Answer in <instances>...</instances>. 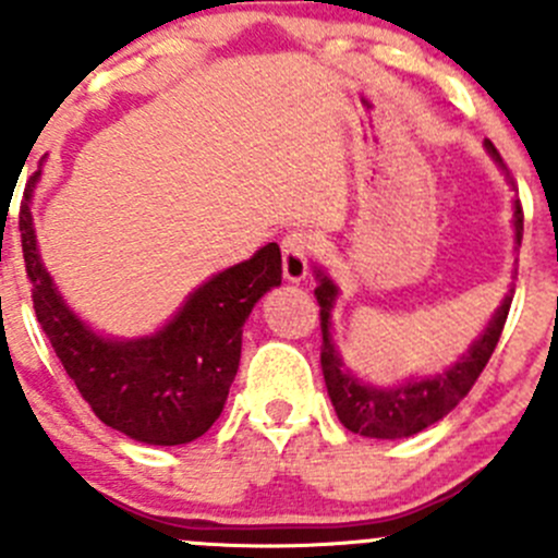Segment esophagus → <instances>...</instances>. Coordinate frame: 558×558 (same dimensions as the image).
I'll use <instances>...</instances> for the list:
<instances>
[{
    "instance_id": "34e87169",
    "label": "esophagus",
    "mask_w": 558,
    "mask_h": 558,
    "mask_svg": "<svg viewBox=\"0 0 558 558\" xmlns=\"http://www.w3.org/2000/svg\"><path fill=\"white\" fill-rule=\"evenodd\" d=\"M283 251V278L289 283H300L307 275V262H311L315 243L307 232H289L280 243Z\"/></svg>"
}]
</instances>
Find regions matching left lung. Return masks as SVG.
I'll return each mask as SVG.
<instances>
[{
  "instance_id": "1",
  "label": "left lung",
  "mask_w": 558,
  "mask_h": 558,
  "mask_svg": "<svg viewBox=\"0 0 558 558\" xmlns=\"http://www.w3.org/2000/svg\"><path fill=\"white\" fill-rule=\"evenodd\" d=\"M488 154L494 156L502 170H508L502 156L497 154L492 143H486ZM513 227H515V243L521 245L523 238V210L521 202H513ZM318 286H315V300L320 305V369H324L326 391H329L335 413L340 424L348 432L362 437H378V440H399V437H413L424 432L426 426L437 424L442 415H448L461 399L470 393L475 380L481 378L483 367L492 359L494 348H497L499 335L508 320L510 302H513V291L502 300L497 313L492 315L483 335L466 348L464 356L451 364L442 373L429 375V378H410L404 384L391 388H378L362 384L351 369H345L340 353H337L335 340H331V307L337 302V286L324 269L315 272Z\"/></svg>"
}]
</instances>
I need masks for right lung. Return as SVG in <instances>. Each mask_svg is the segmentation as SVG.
Returning a JSON list of instances; mask_svg holds the SVG:
<instances>
[{"label": "right lung", "instance_id": "right-lung-1", "mask_svg": "<svg viewBox=\"0 0 558 558\" xmlns=\"http://www.w3.org/2000/svg\"><path fill=\"white\" fill-rule=\"evenodd\" d=\"M32 191L35 185L24 191L19 216L32 302L81 397L102 424L137 442L183 446L205 435L221 415L238 375L245 318L272 286H280L278 243L213 275L156 335L112 340L70 311L45 269L32 221Z\"/></svg>", "mask_w": 558, "mask_h": 558}]
</instances>
